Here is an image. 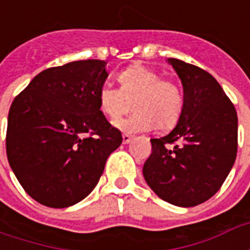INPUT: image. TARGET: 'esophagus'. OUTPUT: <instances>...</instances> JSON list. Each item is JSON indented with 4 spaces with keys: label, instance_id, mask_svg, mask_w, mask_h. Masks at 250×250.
<instances>
[{
    "label": "esophagus",
    "instance_id": "esophagus-1",
    "mask_svg": "<svg viewBox=\"0 0 250 250\" xmlns=\"http://www.w3.org/2000/svg\"><path fill=\"white\" fill-rule=\"evenodd\" d=\"M122 138H123V143H125V145L130 143L131 139H132V136L128 135V134H123V136H122Z\"/></svg>",
    "mask_w": 250,
    "mask_h": 250
}]
</instances>
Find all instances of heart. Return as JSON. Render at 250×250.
Returning a JSON list of instances; mask_svg holds the SVG:
<instances>
[{"mask_svg":"<svg viewBox=\"0 0 250 250\" xmlns=\"http://www.w3.org/2000/svg\"><path fill=\"white\" fill-rule=\"evenodd\" d=\"M120 89L104 84L99 89V107L109 119H118L127 108V100H134L135 114L116 122L115 125L125 132L171 128L184 112L182 88L173 79L143 64H134L118 75Z\"/></svg>","mask_w":250,"mask_h":250,"instance_id":"heart-1","label":"heart"}]
</instances>
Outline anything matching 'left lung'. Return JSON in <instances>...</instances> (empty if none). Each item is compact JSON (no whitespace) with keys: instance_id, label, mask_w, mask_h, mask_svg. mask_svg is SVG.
Segmentation results:
<instances>
[{"instance_id":"8db88e82","label":"left lung","mask_w":250,"mask_h":250,"mask_svg":"<svg viewBox=\"0 0 250 250\" xmlns=\"http://www.w3.org/2000/svg\"><path fill=\"white\" fill-rule=\"evenodd\" d=\"M167 62L182 82L184 112L168 135L151 139L143 177L159 198L191 208L211 198L230 173L237 155V112L209 72L178 59Z\"/></svg>"}]
</instances>
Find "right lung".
<instances>
[{"instance_id": "obj_1", "label": "right lung", "mask_w": 250, "mask_h": 250, "mask_svg": "<svg viewBox=\"0 0 250 250\" xmlns=\"http://www.w3.org/2000/svg\"><path fill=\"white\" fill-rule=\"evenodd\" d=\"M103 60L40 72L10 105L6 155L21 186L39 204L68 208L92 191L122 134L99 107L108 73Z\"/></svg>"}]
</instances>
